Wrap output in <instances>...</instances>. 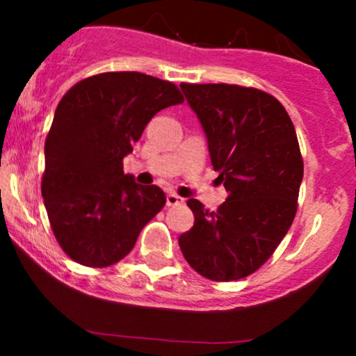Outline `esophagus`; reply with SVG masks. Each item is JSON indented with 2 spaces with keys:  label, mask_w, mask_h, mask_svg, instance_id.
Here are the masks:
<instances>
[{
  "label": "esophagus",
  "mask_w": 356,
  "mask_h": 356,
  "mask_svg": "<svg viewBox=\"0 0 356 356\" xmlns=\"http://www.w3.org/2000/svg\"><path fill=\"white\" fill-rule=\"evenodd\" d=\"M184 203V200L181 198V196H177L175 193H168L167 195V204L168 207H177V204H182Z\"/></svg>",
  "instance_id": "34e87169"
}]
</instances>
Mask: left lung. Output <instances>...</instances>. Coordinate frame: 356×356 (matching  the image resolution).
<instances>
[{"label": "left lung", "mask_w": 356, "mask_h": 356, "mask_svg": "<svg viewBox=\"0 0 356 356\" xmlns=\"http://www.w3.org/2000/svg\"><path fill=\"white\" fill-rule=\"evenodd\" d=\"M208 141L227 200L215 211L188 200L195 225L179 236L188 264L211 281H238L270 258L296 215L303 160L284 106L231 84H181Z\"/></svg>", "instance_id": "8db88e82"}]
</instances>
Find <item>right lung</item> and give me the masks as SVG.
Segmentation results:
<instances>
[{
    "label": "right lung",
    "mask_w": 356,
    "mask_h": 356,
    "mask_svg": "<svg viewBox=\"0 0 356 356\" xmlns=\"http://www.w3.org/2000/svg\"><path fill=\"white\" fill-rule=\"evenodd\" d=\"M184 102L177 86L141 72L77 82L58 103L44 145L41 193L56 241L72 260L108 267L131 253L165 204L158 186L124 174L146 124Z\"/></svg>",
    "instance_id": "right-lung-1"
}]
</instances>
